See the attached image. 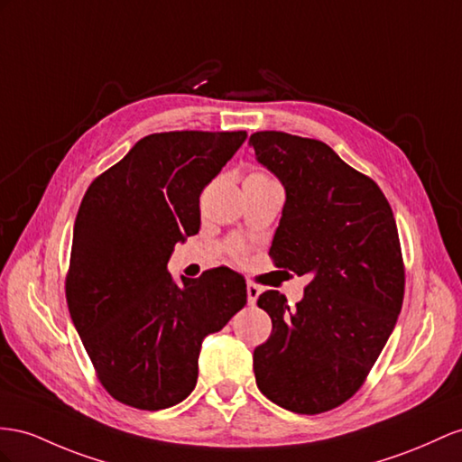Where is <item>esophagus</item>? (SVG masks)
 <instances>
[{
  "label": "esophagus",
  "mask_w": 462,
  "mask_h": 462,
  "mask_svg": "<svg viewBox=\"0 0 462 462\" xmlns=\"http://www.w3.org/2000/svg\"><path fill=\"white\" fill-rule=\"evenodd\" d=\"M259 292H262V289H259L257 285H254V282H247V302H250L252 306L257 302Z\"/></svg>",
  "instance_id": "obj_1"
}]
</instances>
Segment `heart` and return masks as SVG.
Wrapping results in <instances>:
<instances>
[{"mask_svg":"<svg viewBox=\"0 0 462 462\" xmlns=\"http://www.w3.org/2000/svg\"><path fill=\"white\" fill-rule=\"evenodd\" d=\"M250 177H267V175H263V173H254V175H250Z\"/></svg>","mask_w":462,"mask_h":462,"instance_id":"obj_1","label":"heart"}]
</instances>
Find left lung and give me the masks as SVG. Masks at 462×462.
I'll return each mask as SVG.
<instances>
[{
	"mask_svg": "<svg viewBox=\"0 0 462 462\" xmlns=\"http://www.w3.org/2000/svg\"><path fill=\"white\" fill-rule=\"evenodd\" d=\"M250 144L287 193L269 255L282 273L309 279L294 309L279 291L259 297L273 329L254 351L255 383L281 408L322 413L357 393L396 326V220L371 177L324 142L263 130Z\"/></svg>",
	"mask_w": 462,
	"mask_h": 462,
	"instance_id": "1",
	"label": "left lung"
}]
</instances>
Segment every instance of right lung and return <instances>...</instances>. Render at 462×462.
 Instances as JSON below:
<instances>
[{"label":"right lung","instance_id":"1","mask_svg":"<svg viewBox=\"0 0 462 462\" xmlns=\"http://www.w3.org/2000/svg\"><path fill=\"white\" fill-rule=\"evenodd\" d=\"M245 138V130L144 136L81 200L66 300L101 384L126 406L180 404L197 384L203 339L244 309L236 271L173 281L168 262L199 232V197Z\"/></svg>","mask_w":462,"mask_h":462}]
</instances>
